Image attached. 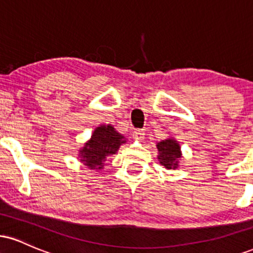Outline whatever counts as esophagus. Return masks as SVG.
Listing matches in <instances>:
<instances>
[{"mask_svg": "<svg viewBox=\"0 0 253 253\" xmlns=\"http://www.w3.org/2000/svg\"><path fill=\"white\" fill-rule=\"evenodd\" d=\"M133 136L136 140H142L145 138V130L144 129H134L133 130Z\"/></svg>", "mask_w": 253, "mask_h": 253, "instance_id": "1", "label": "esophagus"}]
</instances>
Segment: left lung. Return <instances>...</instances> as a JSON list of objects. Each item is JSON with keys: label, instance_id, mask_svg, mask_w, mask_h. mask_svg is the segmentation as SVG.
I'll return each instance as SVG.
<instances>
[{"label": "left lung", "instance_id": "8db88e82", "mask_svg": "<svg viewBox=\"0 0 253 253\" xmlns=\"http://www.w3.org/2000/svg\"><path fill=\"white\" fill-rule=\"evenodd\" d=\"M158 148V160L160 165L167 169H178L182 153L180 150V144L174 138H167L157 142Z\"/></svg>", "mask_w": 253, "mask_h": 253}]
</instances>
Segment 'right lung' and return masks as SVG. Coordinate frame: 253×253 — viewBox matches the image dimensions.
Instances as JSON below:
<instances>
[{
    "label": "right lung",
    "instance_id": "add662e5",
    "mask_svg": "<svg viewBox=\"0 0 253 253\" xmlns=\"http://www.w3.org/2000/svg\"><path fill=\"white\" fill-rule=\"evenodd\" d=\"M126 140L112 125H100L79 150V158L88 169L100 171L105 166L106 159L117 153L120 146L126 144Z\"/></svg>",
    "mask_w": 253,
    "mask_h": 253
}]
</instances>
